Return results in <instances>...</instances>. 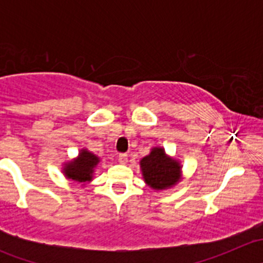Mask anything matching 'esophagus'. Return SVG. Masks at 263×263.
Segmentation results:
<instances>
[{
  "mask_svg": "<svg viewBox=\"0 0 263 263\" xmlns=\"http://www.w3.org/2000/svg\"><path fill=\"white\" fill-rule=\"evenodd\" d=\"M127 160H128V156H127V154H119L118 155V161L121 164H126Z\"/></svg>",
  "mask_w": 263,
  "mask_h": 263,
  "instance_id": "obj_1",
  "label": "esophagus"
}]
</instances>
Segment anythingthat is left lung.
<instances>
[{
	"label": "left lung",
	"instance_id": "8db88e82",
	"mask_svg": "<svg viewBox=\"0 0 263 263\" xmlns=\"http://www.w3.org/2000/svg\"><path fill=\"white\" fill-rule=\"evenodd\" d=\"M139 164L144 182L155 192L176 187L182 181L181 161L168 155L164 147H151L150 153Z\"/></svg>",
	"mask_w": 263,
	"mask_h": 263
}]
</instances>
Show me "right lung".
I'll use <instances>...</instances> for the list:
<instances>
[{
  "label": "right lung",
  "mask_w": 263,
  "mask_h": 263,
  "mask_svg": "<svg viewBox=\"0 0 263 263\" xmlns=\"http://www.w3.org/2000/svg\"><path fill=\"white\" fill-rule=\"evenodd\" d=\"M102 159L94 153L82 147L79 151L78 156L62 164V174L66 179L80 183L81 187H85L94 178V173L97 171Z\"/></svg>",
  "instance_id": "right-lung-1"
}]
</instances>
